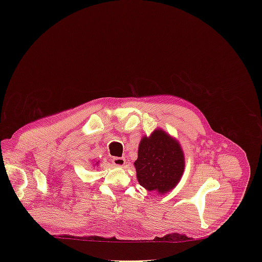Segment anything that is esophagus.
Wrapping results in <instances>:
<instances>
[{"label": "esophagus", "instance_id": "obj_1", "mask_svg": "<svg viewBox=\"0 0 262 262\" xmlns=\"http://www.w3.org/2000/svg\"><path fill=\"white\" fill-rule=\"evenodd\" d=\"M113 164L118 167H123L125 165V160L123 157H114L113 158Z\"/></svg>", "mask_w": 262, "mask_h": 262}]
</instances>
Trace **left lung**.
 <instances>
[{
	"label": "left lung",
	"instance_id": "8db88e82",
	"mask_svg": "<svg viewBox=\"0 0 262 262\" xmlns=\"http://www.w3.org/2000/svg\"><path fill=\"white\" fill-rule=\"evenodd\" d=\"M139 184L147 191L165 194L175 188L185 170V154L178 140L163 129L141 139L134 162Z\"/></svg>",
	"mask_w": 262,
	"mask_h": 262
}]
</instances>
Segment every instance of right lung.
Returning <instances> with one entry per match:
<instances>
[{"label": "right lung", "mask_w": 262, "mask_h": 262, "mask_svg": "<svg viewBox=\"0 0 262 262\" xmlns=\"http://www.w3.org/2000/svg\"><path fill=\"white\" fill-rule=\"evenodd\" d=\"M92 162H93V161H92ZM98 163H99V162H93V163H92V165H93L94 167H95V166H98Z\"/></svg>", "instance_id": "obj_1"}]
</instances>
